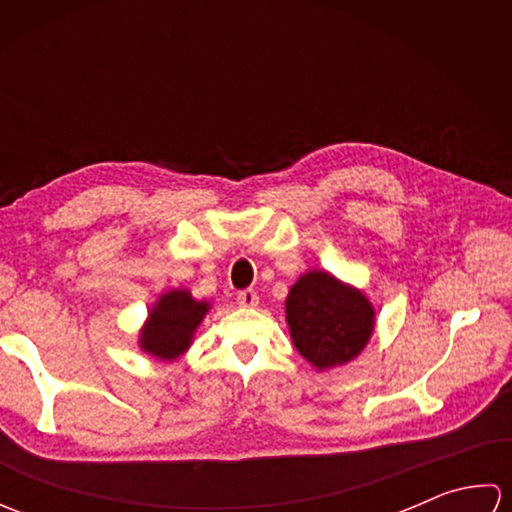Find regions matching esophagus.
I'll return each mask as SVG.
<instances>
[{
	"label": "esophagus",
	"mask_w": 512,
	"mask_h": 512,
	"mask_svg": "<svg viewBox=\"0 0 512 512\" xmlns=\"http://www.w3.org/2000/svg\"><path fill=\"white\" fill-rule=\"evenodd\" d=\"M237 303H239V306H244V308H255L259 303V295L250 288L242 290V292H237Z\"/></svg>",
	"instance_id": "34e87169"
}]
</instances>
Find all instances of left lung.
Wrapping results in <instances>:
<instances>
[{
  "label": "left lung",
  "instance_id": "left-lung-1",
  "mask_svg": "<svg viewBox=\"0 0 512 512\" xmlns=\"http://www.w3.org/2000/svg\"><path fill=\"white\" fill-rule=\"evenodd\" d=\"M286 317L292 343L319 369L352 361L374 330L369 301L321 270L303 275L290 288Z\"/></svg>",
  "mask_w": 512,
  "mask_h": 512
}]
</instances>
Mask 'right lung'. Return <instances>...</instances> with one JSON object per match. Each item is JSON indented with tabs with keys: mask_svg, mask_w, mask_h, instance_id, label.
I'll return each instance as SVG.
<instances>
[{
	"mask_svg": "<svg viewBox=\"0 0 512 512\" xmlns=\"http://www.w3.org/2000/svg\"><path fill=\"white\" fill-rule=\"evenodd\" d=\"M209 310V303L195 301L187 290H173L160 297L158 306L149 312V323L140 334L143 350L158 358L180 356L191 345L193 332Z\"/></svg>",
	"mask_w": 512,
	"mask_h": 512,
	"instance_id": "right-lung-1",
	"label": "right lung"
}]
</instances>
